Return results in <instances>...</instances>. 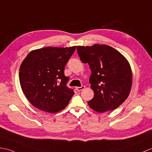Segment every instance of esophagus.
<instances>
[{"label":"esophagus","mask_w":152,"mask_h":152,"mask_svg":"<svg viewBox=\"0 0 152 152\" xmlns=\"http://www.w3.org/2000/svg\"><path fill=\"white\" fill-rule=\"evenodd\" d=\"M76 90L77 91H82L83 89H85V86H81V87H76Z\"/></svg>","instance_id":"1"}]
</instances>
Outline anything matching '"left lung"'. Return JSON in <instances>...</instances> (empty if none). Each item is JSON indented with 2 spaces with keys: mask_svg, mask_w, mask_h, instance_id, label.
Segmentation results:
<instances>
[{
  "mask_svg": "<svg viewBox=\"0 0 152 152\" xmlns=\"http://www.w3.org/2000/svg\"><path fill=\"white\" fill-rule=\"evenodd\" d=\"M83 63L91 70L89 78L94 97L87 102L94 111L114 110L128 97L132 86V72L128 60L115 48L106 45L77 46Z\"/></svg>",
  "mask_w": 152,
  "mask_h": 152,
  "instance_id": "obj_1",
  "label": "left lung"
}]
</instances>
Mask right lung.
<instances>
[{
    "instance_id": "1",
    "label": "right lung",
    "mask_w": 152,
    "mask_h": 152,
    "mask_svg": "<svg viewBox=\"0 0 152 152\" xmlns=\"http://www.w3.org/2000/svg\"><path fill=\"white\" fill-rule=\"evenodd\" d=\"M71 47H45L31 51L19 69L21 89L31 105L45 112L63 110L75 94L66 87L65 66L76 50Z\"/></svg>"
}]
</instances>
